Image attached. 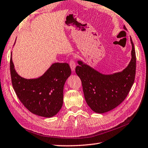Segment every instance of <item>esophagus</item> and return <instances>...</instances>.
<instances>
[{
	"instance_id": "obj_1",
	"label": "esophagus",
	"mask_w": 148,
	"mask_h": 148,
	"mask_svg": "<svg viewBox=\"0 0 148 148\" xmlns=\"http://www.w3.org/2000/svg\"><path fill=\"white\" fill-rule=\"evenodd\" d=\"M70 68H71V71H74L75 70V67H76V64H75V62L73 60H71L70 61Z\"/></svg>"
}]
</instances>
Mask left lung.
Listing matches in <instances>:
<instances>
[{
    "label": "left lung",
    "mask_w": 148,
    "mask_h": 148,
    "mask_svg": "<svg viewBox=\"0 0 148 148\" xmlns=\"http://www.w3.org/2000/svg\"><path fill=\"white\" fill-rule=\"evenodd\" d=\"M123 28L127 30L126 27ZM132 44V58L127 68L121 72L104 75L78 61L75 71L82 84L84 97L88 106L97 113L112 110L125 99L135 80L136 56L134 43Z\"/></svg>",
    "instance_id": "1"
}]
</instances>
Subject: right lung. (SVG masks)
<instances>
[{
  "instance_id": "add662e5",
  "label": "right lung",
  "mask_w": 148,
  "mask_h": 148,
  "mask_svg": "<svg viewBox=\"0 0 148 148\" xmlns=\"http://www.w3.org/2000/svg\"><path fill=\"white\" fill-rule=\"evenodd\" d=\"M10 71L16 95L31 113L50 118L60 111L63 103L64 85L71 72L68 63H54L41 77L26 79L16 72L11 52Z\"/></svg>"
}]
</instances>
